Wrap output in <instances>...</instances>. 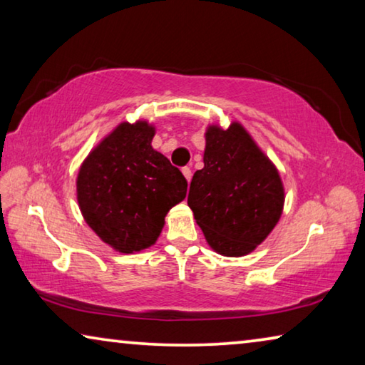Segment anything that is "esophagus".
I'll use <instances>...</instances> for the list:
<instances>
[{
	"label": "esophagus",
	"instance_id": "34e87169",
	"mask_svg": "<svg viewBox=\"0 0 365 365\" xmlns=\"http://www.w3.org/2000/svg\"><path fill=\"white\" fill-rule=\"evenodd\" d=\"M182 174L185 175V178H187V182L190 183V180H191V169L190 168H183L182 169Z\"/></svg>",
	"mask_w": 365,
	"mask_h": 365
}]
</instances>
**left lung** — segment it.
Listing matches in <instances>:
<instances>
[{
  "label": "left lung",
  "instance_id": "left-lung-1",
  "mask_svg": "<svg viewBox=\"0 0 365 365\" xmlns=\"http://www.w3.org/2000/svg\"><path fill=\"white\" fill-rule=\"evenodd\" d=\"M205 168L190 183L188 206L211 248L250 255L279 222L285 191L279 170L238 122L207 127Z\"/></svg>",
  "mask_w": 365,
  "mask_h": 365
}]
</instances>
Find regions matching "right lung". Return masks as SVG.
<instances>
[{"label":"right lung","mask_w":365,"mask_h":365,"mask_svg":"<svg viewBox=\"0 0 365 365\" xmlns=\"http://www.w3.org/2000/svg\"><path fill=\"white\" fill-rule=\"evenodd\" d=\"M154 127L122 122L80 165L77 201L104 243L132 255L156 243L165 214L187 196V178L153 150Z\"/></svg>","instance_id":"1"}]
</instances>
